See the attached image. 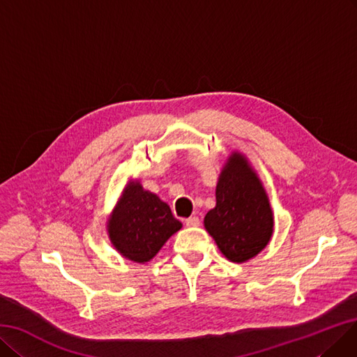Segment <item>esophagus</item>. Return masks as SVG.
<instances>
[{
    "mask_svg": "<svg viewBox=\"0 0 357 357\" xmlns=\"http://www.w3.org/2000/svg\"><path fill=\"white\" fill-rule=\"evenodd\" d=\"M184 222H186V225H188V227H197L199 224H201V220H199L197 217H195V215H193V217L188 218V220L184 221Z\"/></svg>",
    "mask_w": 357,
    "mask_h": 357,
    "instance_id": "obj_1",
    "label": "esophagus"
}]
</instances>
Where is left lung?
Masks as SVG:
<instances>
[{
	"label": "left lung",
	"instance_id": "8db88e82",
	"mask_svg": "<svg viewBox=\"0 0 357 357\" xmlns=\"http://www.w3.org/2000/svg\"><path fill=\"white\" fill-rule=\"evenodd\" d=\"M217 204L204 224L228 261L243 264L258 256L274 234L268 193L248 156L233 151L224 162L215 189Z\"/></svg>",
	"mask_w": 357,
	"mask_h": 357
}]
</instances>
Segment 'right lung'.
Instances as JSON below:
<instances>
[{
    "instance_id": "1",
    "label": "right lung",
    "mask_w": 357,
    "mask_h": 357,
    "mask_svg": "<svg viewBox=\"0 0 357 357\" xmlns=\"http://www.w3.org/2000/svg\"><path fill=\"white\" fill-rule=\"evenodd\" d=\"M183 224L169 206L155 193L146 190L137 178L129 180L116 206L107 218L111 245L123 258L146 264L176 234Z\"/></svg>"
}]
</instances>
